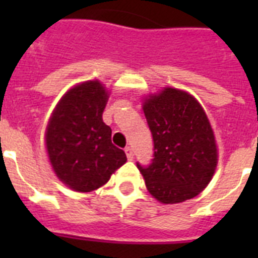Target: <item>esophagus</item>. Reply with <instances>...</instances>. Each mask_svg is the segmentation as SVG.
<instances>
[{
    "label": "esophagus",
    "mask_w": 258,
    "mask_h": 258,
    "mask_svg": "<svg viewBox=\"0 0 258 258\" xmlns=\"http://www.w3.org/2000/svg\"><path fill=\"white\" fill-rule=\"evenodd\" d=\"M124 151H125V155H127V158H128V161H133V158H134L133 149H131V147H125Z\"/></svg>",
    "instance_id": "1"
}]
</instances>
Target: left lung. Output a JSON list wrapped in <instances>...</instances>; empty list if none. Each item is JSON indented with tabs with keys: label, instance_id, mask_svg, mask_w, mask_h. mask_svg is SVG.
<instances>
[{
	"label": "left lung",
	"instance_id": "obj_1",
	"mask_svg": "<svg viewBox=\"0 0 258 258\" xmlns=\"http://www.w3.org/2000/svg\"><path fill=\"white\" fill-rule=\"evenodd\" d=\"M154 141V159L138 169L146 187L162 204H179L198 196L212 180L218 153L202 105L190 93L162 89L143 103Z\"/></svg>",
	"mask_w": 258,
	"mask_h": 258
}]
</instances>
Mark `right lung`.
Listing matches in <instances>:
<instances>
[{
	"instance_id": "obj_1",
	"label": "right lung",
	"mask_w": 258,
	"mask_h": 258,
	"mask_svg": "<svg viewBox=\"0 0 258 258\" xmlns=\"http://www.w3.org/2000/svg\"><path fill=\"white\" fill-rule=\"evenodd\" d=\"M108 91L97 80L75 86L61 97L46 125L45 145L54 174L75 191L96 190L127 162L103 121Z\"/></svg>"
}]
</instances>
